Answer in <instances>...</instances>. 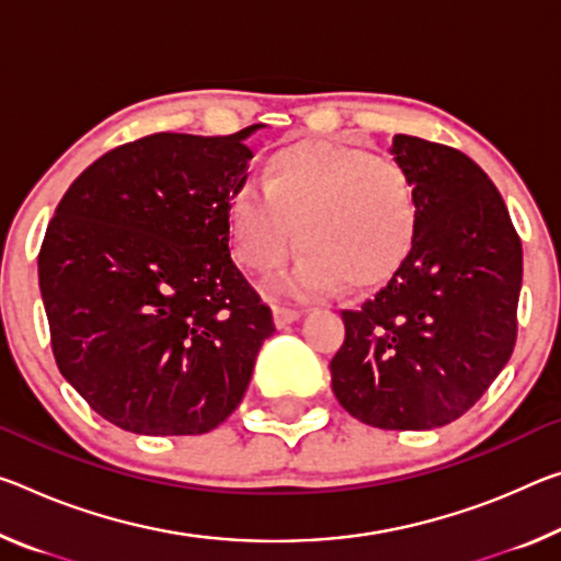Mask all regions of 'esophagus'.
I'll list each match as a JSON object with an SVG mask.
<instances>
[{"instance_id": "esophagus-1", "label": "esophagus", "mask_w": 561, "mask_h": 561, "mask_svg": "<svg viewBox=\"0 0 561 561\" xmlns=\"http://www.w3.org/2000/svg\"><path fill=\"white\" fill-rule=\"evenodd\" d=\"M272 312H274V324H277L279 329L291 324V322H297V319L301 317L299 309H291V307H274Z\"/></svg>"}]
</instances>
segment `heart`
<instances>
[{"label": "heart", "instance_id": "1", "mask_svg": "<svg viewBox=\"0 0 561 561\" xmlns=\"http://www.w3.org/2000/svg\"><path fill=\"white\" fill-rule=\"evenodd\" d=\"M262 191L239 186L227 207L234 260L256 274L299 254L274 289L332 291L346 282L367 289L402 266L416 237L412 182L392 159L340 141L299 139L272 149L260 169Z\"/></svg>", "mask_w": 561, "mask_h": 561}]
</instances>
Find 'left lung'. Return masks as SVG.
Segmentation results:
<instances>
[{"mask_svg": "<svg viewBox=\"0 0 561 561\" xmlns=\"http://www.w3.org/2000/svg\"><path fill=\"white\" fill-rule=\"evenodd\" d=\"M416 237L394 277L344 309L332 389L354 420L434 430L477 404L517 340L522 242L492 180L459 149L397 135Z\"/></svg>", "mask_w": 561, "mask_h": 561, "instance_id": "left-lung-1", "label": "left lung"}]
</instances>
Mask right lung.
<instances>
[{
	"label": "right lung",
	"mask_w": 561,
	"mask_h": 561,
	"mask_svg": "<svg viewBox=\"0 0 561 561\" xmlns=\"http://www.w3.org/2000/svg\"><path fill=\"white\" fill-rule=\"evenodd\" d=\"M237 135H152L89 164L39 249L57 367L119 430L174 437L227 420L272 309L229 256L227 207L247 182Z\"/></svg>",
	"instance_id": "1"
}]
</instances>
